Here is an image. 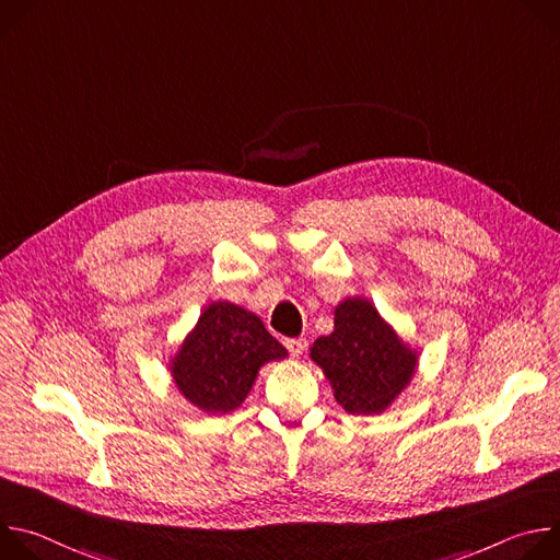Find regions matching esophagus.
I'll list each match as a JSON object with an SVG mask.
<instances>
[{"label":"esophagus","instance_id":"1","mask_svg":"<svg viewBox=\"0 0 560 560\" xmlns=\"http://www.w3.org/2000/svg\"><path fill=\"white\" fill-rule=\"evenodd\" d=\"M283 346L288 348V352L292 354V357H299V354H303V350H305V339H285L283 341Z\"/></svg>","mask_w":560,"mask_h":560}]
</instances>
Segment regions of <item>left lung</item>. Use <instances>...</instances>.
Masks as SVG:
<instances>
[{
    "label": "left lung",
    "mask_w": 560,
    "mask_h": 560,
    "mask_svg": "<svg viewBox=\"0 0 560 560\" xmlns=\"http://www.w3.org/2000/svg\"><path fill=\"white\" fill-rule=\"evenodd\" d=\"M310 357L324 368L335 398L350 415L383 412L417 365V354L365 299H348L335 310V332L318 337Z\"/></svg>",
    "instance_id": "left-lung-1"
}]
</instances>
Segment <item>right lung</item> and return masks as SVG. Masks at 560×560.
I'll use <instances>...</instances> for the list:
<instances>
[{
    "mask_svg": "<svg viewBox=\"0 0 560 560\" xmlns=\"http://www.w3.org/2000/svg\"><path fill=\"white\" fill-rule=\"evenodd\" d=\"M285 348L261 318L228 301L210 303L173 361V378L190 404L225 415L244 404L259 368Z\"/></svg>",
    "mask_w": 560,
    "mask_h": 560,
    "instance_id": "add662e5",
    "label": "right lung"
}]
</instances>
